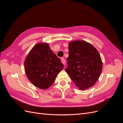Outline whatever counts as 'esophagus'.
Instances as JSON below:
<instances>
[{"instance_id":"34e87169","label":"esophagus","mask_w":123,"mask_h":123,"mask_svg":"<svg viewBox=\"0 0 123 123\" xmlns=\"http://www.w3.org/2000/svg\"><path fill=\"white\" fill-rule=\"evenodd\" d=\"M61 62H62V63L63 64L65 65V64H66V61H65V59L64 58H61Z\"/></svg>"}]
</instances>
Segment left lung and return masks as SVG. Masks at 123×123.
<instances>
[{
  "mask_svg": "<svg viewBox=\"0 0 123 123\" xmlns=\"http://www.w3.org/2000/svg\"><path fill=\"white\" fill-rule=\"evenodd\" d=\"M68 67L71 79L80 90L92 87L99 78L103 64L98 51L85 41H74L69 44Z\"/></svg>",
  "mask_w": 123,
  "mask_h": 123,
  "instance_id": "8db88e82",
  "label": "left lung"
}]
</instances>
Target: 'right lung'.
<instances>
[{
  "label": "right lung",
  "instance_id": "right-lung-1",
  "mask_svg": "<svg viewBox=\"0 0 123 123\" xmlns=\"http://www.w3.org/2000/svg\"><path fill=\"white\" fill-rule=\"evenodd\" d=\"M25 66L28 79L42 89L50 87L64 68L60 59L46 43H38L32 48L26 57Z\"/></svg>",
  "mask_w": 123,
  "mask_h": 123
}]
</instances>
